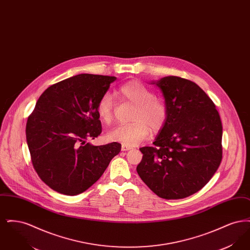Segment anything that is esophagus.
Masks as SVG:
<instances>
[{
    "instance_id": "34e87169",
    "label": "esophagus",
    "mask_w": 250,
    "mask_h": 250,
    "mask_svg": "<svg viewBox=\"0 0 250 250\" xmlns=\"http://www.w3.org/2000/svg\"><path fill=\"white\" fill-rule=\"evenodd\" d=\"M132 149V147L130 146H126V145H122V151H128V150H130Z\"/></svg>"
}]
</instances>
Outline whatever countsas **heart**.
<instances>
[{"label":"heart","instance_id":"1","mask_svg":"<svg viewBox=\"0 0 250 250\" xmlns=\"http://www.w3.org/2000/svg\"><path fill=\"white\" fill-rule=\"evenodd\" d=\"M118 95L135 105L131 124L119 125L108 131L107 139L111 142L135 146L144 141L152 130L161 129L167 119V107L155 93L140 82H130L121 85ZM114 100L110 93L100 96L96 110L104 123H109L113 117Z\"/></svg>","mask_w":250,"mask_h":250}]
</instances>
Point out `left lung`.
Masks as SVG:
<instances>
[{
    "instance_id": "1",
    "label": "left lung",
    "mask_w": 250,
    "mask_h": 250,
    "mask_svg": "<svg viewBox=\"0 0 250 250\" xmlns=\"http://www.w3.org/2000/svg\"><path fill=\"white\" fill-rule=\"evenodd\" d=\"M162 92L167 119L153 143L140 148L137 171L166 200L187 198L211 180L222 159V124L214 102L200 86L168 76L152 82Z\"/></svg>"
}]
</instances>
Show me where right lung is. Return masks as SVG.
<instances>
[{"label": "right lung", "instance_id": "add662e5", "mask_svg": "<svg viewBox=\"0 0 250 250\" xmlns=\"http://www.w3.org/2000/svg\"><path fill=\"white\" fill-rule=\"evenodd\" d=\"M115 77L80 74L49 86L40 95L26 125L34 168L51 189L75 196L102 176L121 144L86 143L102 131L96 110Z\"/></svg>", "mask_w": 250, "mask_h": 250}]
</instances>
